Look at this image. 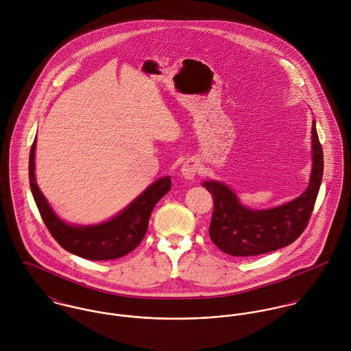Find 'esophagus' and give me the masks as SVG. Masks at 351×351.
Instances as JSON below:
<instances>
[{"mask_svg": "<svg viewBox=\"0 0 351 351\" xmlns=\"http://www.w3.org/2000/svg\"><path fill=\"white\" fill-rule=\"evenodd\" d=\"M181 173L185 178L188 180H193L196 177V174L199 173V163L195 159H188L181 169Z\"/></svg>", "mask_w": 351, "mask_h": 351, "instance_id": "esophagus-1", "label": "esophagus"}]
</instances>
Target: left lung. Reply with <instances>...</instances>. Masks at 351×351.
Instances as JSON below:
<instances>
[{"mask_svg": "<svg viewBox=\"0 0 351 351\" xmlns=\"http://www.w3.org/2000/svg\"><path fill=\"white\" fill-rule=\"evenodd\" d=\"M312 174L306 191L296 200L271 209L245 208L224 184L204 182L202 185L213 197L210 241L232 256L261 255L293 243L309 221L323 178V150L315 120L312 123Z\"/></svg>", "mask_w": 351, "mask_h": 351, "instance_id": "obj_1", "label": "left lung"}]
</instances>
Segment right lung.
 Returning a JSON list of instances; mask_svg holds the SVG:
<instances>
[{
  "label": "right lung",
  "instance_id": "right-lung-1",
  "mask_svg": "<svg viewBox=\"0 0 351 351\" xmlns=\"http://www.w3.org/2000/svg\"><path fill=\"white\" fill-rule=\"evenodd\" d=\"M35 145L29 152V185L40 216L52 238L64 249L90 261H109L127 255L143 241L151 212L171 188L170 177L160 178L150 185L121 213L99 226L78 227L63 223L50 208L35 181Z\"/></svg>",
  "mask_w": 351,
  "mask_h": 351
}]
</instances>
